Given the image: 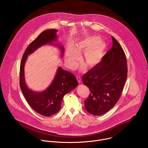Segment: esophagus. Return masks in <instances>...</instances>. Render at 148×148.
I'll use <instances>...</instances> for the list:
<instances>
[{
    "label": "esophagus",
    "mask_w": 148,
    "mask_h": 148,
    "mask_svg": "<svg viewBox=\"0 0 148 148\" xmlns=\"http://www.w3.org/2000/svg\"><path fill=\"white\" fill-rule=\"evenodd\" d=\"M76 77H77V79L78 83H81V77H80V76L79 75H77L76 76Z\"/></svg>",
    "instance_id": "34e87169"
}]
</instances>
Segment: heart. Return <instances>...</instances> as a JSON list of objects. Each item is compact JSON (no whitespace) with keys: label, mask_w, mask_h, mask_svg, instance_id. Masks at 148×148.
<instances>
[{"label":"heart","mask_w":148,"mask_h":148,"mask_svg":"<svg viewBox=\"0 0 148 148\" xmlns=\"http://www.w3.org/2000/svg\"><path fill=\"white\" fill-rule=\"evenodd\" d=\"M106 43L99 40L98 37L93 36L79 42L74 47L69 48L65 55V62L70 68H74L84 53L83 60L88 68L97 66L103 59L106 51Z\"/></svg>","instance_id":"obj_1"}]
</instances>
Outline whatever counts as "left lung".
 <instances>
[{"instance_id":"8db88e82","label":"left lung","mask_w":148,"mask_h":148,"mask_svg":"<svg viewBox=\"0 0 148 148\" xmlns=\"http://www.w3.org/2000/svg\"><path fill=\"white\" fill-rule=\"evenodd\" d=\"M113 45L97 66L82 77L90 93L85 109L94 115L109 111L119 100L127 79V58L119 43L112 36Z\"/></svg>"}]
</instances>
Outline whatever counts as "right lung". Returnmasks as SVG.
Masks as SVG:
<instances>
[{"label": "right lung", "mask_w": 148, "mask_h": 148, "mask_svg": "<svg viewBox=\"0 0 148 148\" xmlns=\"http://www.w3.org/2000/svg\"><path fill=\"white\" fill-rule=\"evenodd\" d=\"M56 29H48L42 32L28 45L21 60L20 66V86L27 101L30 106L43 116H50L58 113L60 108L64 96L75 88L78 85L77 78L68 71L59 67L56 75L49 87L42 92H35L29 89L25 83L24 65L28 56L44 45H54L57 39ZM60 48L61 55L63 56V47L56 44Z\"/></svg>", "instance_id": "1"}]
</instances>
